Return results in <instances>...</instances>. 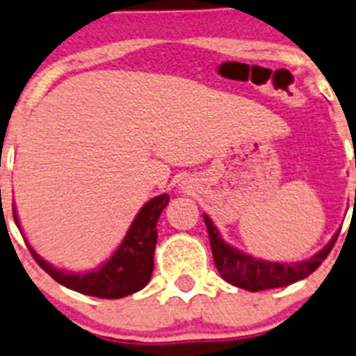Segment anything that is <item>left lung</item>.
<instances>
[{
	"label": "left lung",
	"mask_w": 356,
	"mask_h": 356,
	"mask_svg": "<svg viewBox=\"0 0 356 356\" xmlns=\"http://www.w3.org/2000/svg\"><path fill=\"white\" fill-rule=\"evenodd\" d=\"M204 222H206V227H208L213 261H215L216 268L220 272V276L231 285L238 286V289L251 290V292L280 289V286L292 285L296 281L310 276L312 272L317 270L319 265L327 258L330 251L335 245L337 236H339V234H335L332 242L327 243L323 251H319L314 258L307 259V261L293 265L272 264V261H261V259H256L252 256L242 254L240 251L224 243V240L218 236V231H216L208 215H204Z\"/></svg>",
	"instance_id": "8db88e82"
}]
</instances>
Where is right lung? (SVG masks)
Masks as SVG:
<instances>
[{"mask_svg":"<svg viewBox=\"0 0 356 356\" xmlns=\"http://www.w3.org/2000/svg\"><path fill=\"white\" fill-rule=\"evenodd\" d=\"M170 197L159 195L147 202L141 208V211L136 215L131 229L127 233L125 240L118 247V251L111 256L109 261H105L97 270L88 272V274H71V272L58 270L46 264L39 254H35L32 247L29 245V251L32 252L37 265L57 283L75 290V292L92 296V298L102 299H120L125 296L138 292L150 281L154 270V251H156L157 242V220L163 209L166 208ZM14 220L19 227L17 216L14 211Z\"/></svg>","mask_w":356,"mask_h":356,"instance_id":"add662e5","label":"right lung"}]
</instances>
